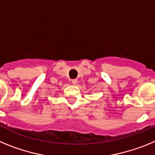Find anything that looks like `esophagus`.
<instances>
[{"mask_svg":"<svg viewBox=\"0 0 155 155\" xmlns=\"http://www.w3.org/2000/svg\"><path fill=\"white\" fill-rule=\"evenodd\" d=\"M71 83L74 84V85H76L78 84V80L77 79H73V80H71Z\"/></svg>","mask_w":155,"mask_h":155,"instance_id":"obj_1","label":"esophagus"}]
</instances>
